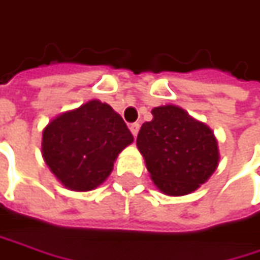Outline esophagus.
<instances>
[{"label": "esophagus", "mask_w": 260, "mask_h": 260, "mask_svg": "<svg viewBox=\"0 0 260 260\" xmlns=\"http://www.w3.org/2000/svg\"><path fill=\"white\" fill-rule=\"evenodd\" d=\"M129 129L131 132H132V135L137 137V134H138V131H140V125H138V123H132L129 126Z\"/></svg>", "instance_id": "1"}]
</instances>
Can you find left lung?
I'll use <instances>...</instances> for the list:
<instances>
[{
  "instance_id": "8db88e82",
  "label": "left lung",
  "mask_w": 260,
  "mask_h": 260,
  "mask_svg": "<svg viewBox=\"0 0 260 260\" xmlns=\"http://www.w3.org/2000/svg\"><path fill=\"white\" fill-rule=\"evenodd\" d=\"M153 119L143 123L137 147L156 187L168 197L195 192L219 165L214 132L181 107H154Z\"/></svg>"
}]
</instances>
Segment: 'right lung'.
<instances>
[{
    "mask_svg": "<svg viewBox=\"0 0 260 260\" xmlns=\"http://www.w3.org/2000/svg\"><path fill=\"white\" fill-rule=\"evenodd\" d=\"M132 141L120 114L100 100H90L47 123L41 153L67 189L89 192L106 181L119 153Z\"/></svg>",
    "mask_w": 260,
    "mask_h": 260,
    "instance_id": "right-lung-1",
    "label": "right lung"
}]
</instances>
